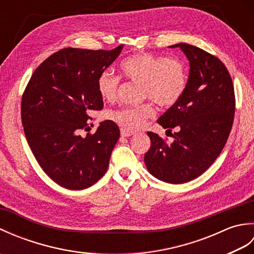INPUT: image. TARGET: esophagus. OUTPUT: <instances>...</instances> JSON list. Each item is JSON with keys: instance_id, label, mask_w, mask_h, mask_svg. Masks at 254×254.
Returning a JSON list of instances; mask_svg holds the SVG:
<instances>
[{"instance_id": "obj_1", "label": "esophagus", "mask_w": 254, "mask_h": 254, "mask_svg": "<svg viewBox=\"0 0 254 254\" xmlns=\"http://www.w3.org/2000/svg\"><path fill=\"white\" fill-rule=\"evenodd\" d=\"M121 135L124 136V137H127V136H132L134 135L133 132H127V131H124V130H121Z\"/></svg>"}]
</instances>
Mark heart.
Here are the masks:
<instances>
[{"label":"heart","mask_w":254,"mask_h":254,"mask_svg":"<svg viewBox=\"0 0 254 254\" xmlns=\"http://www.w3.org/2000/svg\"><path fill=\"white\" fill-rule=\"evenodd\" d=\"M123 76L139 82V94L143 99L154 100L159 107L169 108L181 99L187 88V72L183 64L177 59L154 56L141 52L127 58L120 64ZM120 77L105 71L97 78V90L102 99L113 101L117 98ZM154 107L144 102L134 107H122L108 113L127 132H135L143 127L145 121L154 116Z\"/></svg>","instance_id":"obj_1"}]
</instances>
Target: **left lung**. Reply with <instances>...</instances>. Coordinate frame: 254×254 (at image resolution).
<instances>
[{"mask_svg": "<svg viewBox=\"0 0 254 254\" xmlns=\"http://www.w3.org/2000/svg\"><path fill=\"white\" fill-rule=\"evenodd\" d=\"M190 62L187 88L181 99L157 122L167 131L174 127V142L167 144L148 132L150 148L144 161L150 175L180 185L195 179L222 153L233 127L235 91L228 69L218 58L187 44H178Z\"/></svg>", "mask_w": 254, "mask_h": 254, "instance_id": "left-lung-1", "label": "left lung"}]
</instances>
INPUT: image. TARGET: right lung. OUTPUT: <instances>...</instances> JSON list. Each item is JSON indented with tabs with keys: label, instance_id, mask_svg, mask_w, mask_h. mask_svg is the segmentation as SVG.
<instances>
[{
	"label": "right lung",
	"instance_id": "add662e5",
	"mask_svg": "<svg viewBox=\"0 0 254 254\" xmlns=\"http://www.w3.org/2000/svg\"><path fill=\"white\" fill-rule=\"evenodd\" d=\"M122 49H62L36 68L24 91L21 123L31 152L42 170L68 190L87 189L106 174L120 137L111 120L86 137L78 132L89 127L88 113L104 107L97 78Z\"/></svg>",
	"mask_w": 254,
	"mask_h": 254
}]
</instances>
